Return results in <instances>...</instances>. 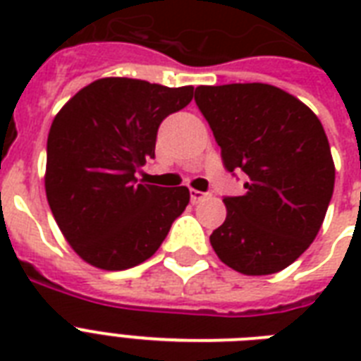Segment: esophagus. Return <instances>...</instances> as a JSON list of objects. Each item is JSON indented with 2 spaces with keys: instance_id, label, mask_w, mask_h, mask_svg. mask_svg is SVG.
Segmentation results:
<instances>
[{
  "instance_id": "esophagus-1",
  "label": "esophagus",
  "mask_w": 361,
  "mask_h": 361,
  "mask_svg": "<svg viewBox=\"0 0 361 361\" xmlns=\"http://www.w3.org/2000/svg\"><path fill=\"white\" fill-rule=\"evenodd\" d=\"M208 197V192H202V191H197V189H191V202L197 204L200 202L202 198Z\"/></svg>"
}]
</instances>
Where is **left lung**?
Here are the masks:
<instances>
[{
	"label": "left lung",
	"mask_w": 361,
	"mask_h": 361,
	"mask_svg": "<svg viewBox=\"0 0 361 361\" xmlns=\"http://www.w3.org/2000/svg\"><path fill=\"white\" fill-rule=\"evenodd\" d=\"M195 101L225 169L247 174L245 192L223 200L215 255L243 275L277 274L313 243L334 195L324 127L300 99L260 82L198 86Z\"/></svg>",
	"instance_id": "8db88e82"
}]
</instances>
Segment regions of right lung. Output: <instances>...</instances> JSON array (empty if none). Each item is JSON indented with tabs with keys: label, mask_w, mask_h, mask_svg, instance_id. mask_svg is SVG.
<instances>
[{
	"label": "right lung",
	"mask_w": 361,
	"mask_h": 361,
	"mask_svg": "<svg viewBox=\"0 0 361 361\" xmlns=\"http://www.w3.org/2000/svg\"><path fill=\"white\" fill-rule=\"evenodd\" d=\"M192 90L109 76L56 114L44 189L59 231L84 262L109 271L138 266L185 209L187 187L138 183L135 172L155 157L159 125L191 103Z\"/></svg>",
	"instance_id": "obj_1"
}]
</instances>
